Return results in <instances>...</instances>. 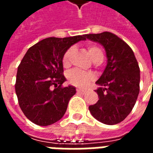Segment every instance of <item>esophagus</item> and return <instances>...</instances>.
I'll return each mask as SVG.
<instances>
[{
    "label": "esophagus",
    "instance_id": "1",
    "mask_svg": "<svg viewBox=\"0 0 153 153\" xmlns=\"http://www.w3.org/2000/svg\"><path fill=\"white\" fill-rule=\"evenodd\" d=\"M76 91H77V93H80V94H84V93H86V91H85V90L80 89V88H77Z\"/></svg>",
    "mask_w": 153,
    "mask_h": 153
}]
</instances>
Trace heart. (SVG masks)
<instances>
[{"instance_id":"1","label":"heart","mask_w":153,"mask_h":153,"mask_svg":"<svg viewBox=\"0 0 153 153\" xmlns=\"http://www.w3.org/2000/svg\"><path fill=\"white\" fill-rule=\"evenodd\" d=\"M88 51L90 57L92 58L93 61L96 60H102L103 59V52L102 49L97 45H93L90 44L88 45ZM74 53V48L70 47L64 53L63 57H62V64L65 67H67L70 65V59L71 56ZM93 74L90 73H86L83 72L79 70H73L68 74V80L71 84L76 85L79 87H85L89 83L91 80L93 79Z\"/></svg>"}]
</instances>
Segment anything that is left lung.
<instances>
[{"mask_svg": "<svg viewBox=\"0 0 153 153\" xmlns=\"http://www.w3.org/2000/svg\"><path fill=\"white\" fill-rule=\"evenodd\" d=\"M86 38L102 45L107 65L96 82L99 100L88 107L94 118L106 125H116L131 112L139 93L140 70L134 51L114 33L86 34Z\"/></svg>", "mask_w": 153, "mask_h": 153, "instance_id": "1", "label": "left lung"}]
</instances>
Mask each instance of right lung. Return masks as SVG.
Returning <instances> with one entry per match:
<instances>
[{
    "instance_id": "right-lung-1",
    "label": "right lung",
    "mask_w": 153,
    "mask_h": 153,
    "mask_svg": "<svg viewBox=\"0 0 153 153\" xmlns=\"http://www.w3.org/2000/svg\"><path fill=\"white\" fill-rule=\"evenodd\" d=\"M86 35L48 38L28 50L18 67L15 93L25 116L41 126L52 125L63 117L69 101L75 94L71 85L62 87V57L72 45Z\"/></svg>"
}]
</instances>
